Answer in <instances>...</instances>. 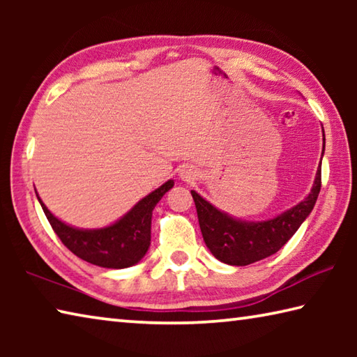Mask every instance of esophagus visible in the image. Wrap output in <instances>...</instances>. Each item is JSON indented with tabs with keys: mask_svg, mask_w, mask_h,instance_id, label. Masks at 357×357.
I'll use <instances>...</instances> for the list:
<instances>
[{
	"mask_svg": "<svg viewBox=\"0 0 357 357\" xmlns=\"http://www.w3.org/2000/svg\"><path fill=\"white\" fill-rule=\"evenodd\" d=\"M183 176H184L185 179H192V178H193V173H190V172H185V173L183 174Z\"/></svg>",
	"mask_w": 357,
	"mask_h": 357,
	"instance_id": "obj_1",
	"label": "esophagus"
}]
</instances>
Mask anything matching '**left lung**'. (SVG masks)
Segmentation results:
<instances>
[{
    "label": "left lung",
    "instance_id": "left-lung-1",
    "mask_svg": "<svg viewBox=\"0 0 357 357\" xmlns=\"http://www.w3.org/2000/svg\"><path fill=\"white\" fill-rule=\"evenodd\" d=\"M319 189H321V168H318L315 184L304 202L274 219L257 223L233 219L215 209L197 192L192 190L190 193L195 202L203 239L213 255L227 264L247 266L274 255L288 243L302 222L312 213Z\"/></svg>",
    "mask_w": 357,
    "mask_h": 357
}]
</instances>
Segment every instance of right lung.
<instances>
[{
    "instance_id": "1",
    "label": "right lung",
    "mask_w": 357,
    "mask_h": 357,
    "mask_svg": "<svg viewBox=\"0 0 357 357\" xmlns=\"http://www.w3.org/2000/svg\"><path fill=\"white\" fill-rule=\"evenodd\" d=\"M172 187L173 181H167L164 185L138 202L123 219L100 229H78L66 225L38 198L53 231L74 255L100 268L121 269L134 266L148 252L153 209Z\"/></svg>"
}]
</instances>
